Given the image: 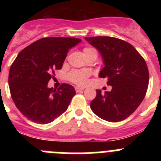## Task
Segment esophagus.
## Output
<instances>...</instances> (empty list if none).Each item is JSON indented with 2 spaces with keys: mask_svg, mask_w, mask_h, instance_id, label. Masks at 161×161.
Masks as SVG:
<instances>
[{
  "mask_svg": "<svg viewBox=\"0 0 161 161\" xmlns=\"http://www.w3.org/2000/svg\"><path fill=\"white\" fill-rule=\"evenodd\" d=\"M75 91L77 92H81V91H82V90H84V88L83 87H79V86H76L75 88Z\"/></svg>",
  "mask_w": 161,
  "mask_h": 161,
  "instance_id": "34e87169",
  "label": "esophagus"
}]
</instances>
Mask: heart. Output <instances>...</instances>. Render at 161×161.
<instances>
[{
    "instance_id": "heart-1",
    "label": "heart",
    "mask_w": 161,
    "mask_h": 161,
    "mask_svg": "<svg viewBox=\"0 0 161 161\" xmlns=\"http://www.w3.org/2000/svg\"><path fill=\"white\" fill-rule=\"evenodd\" d=\"M97 53V50L92 47H86L83 49V54H88V53ZM89 74L87 71H73L69 73V79L71 82L77 84V85H84L86 82V78L88 77Z\"/></svg>"
}]
</instances>
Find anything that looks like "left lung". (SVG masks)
Returning a JSON list of instances; mask_svg holds the SVG:
<instances>
[{"label": "left lung", "mask_w": 161, "mask_h": 161, "mask_svg": "<svg viewBox=\"0 0 161 161\" xmlns=\"http://www.w3.org/2000/svg\"><path fill=\"white\" fill-rule=\"evenodd\" d=\"M103 58L104 67L99 77L108 78L110 92L97 96L90 103L92 112L102 119L118 122L126 119L140 105L147 93L149 71L136 48L120 39L110 36L85 37Z\"/></svg>", "instance_id": "obj_1"}]
</instances>
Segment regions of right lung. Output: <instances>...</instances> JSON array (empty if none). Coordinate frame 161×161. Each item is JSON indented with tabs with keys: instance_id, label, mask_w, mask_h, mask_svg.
Here are the masks:
<instances>
[{
	"instance_id": "add662e5",
	"label": "right lung",
	"mask_w": 161,
	"mask_h": 161,
	"mask_svg": "<svg viewBox=\"0 0 161 161\" xmlns=\"http://www.w3.org/2000/svg\"><path fill=\"white\" fill-rule=\"evenodd\" d=\"M80 42L71 37L42 38L18 54L9 71V88L15 106L29 120L48 124L68 109L74 87L63 83L56 90L47 84L62 68L69 50Z\"/></svg>"
}]
</instances>
